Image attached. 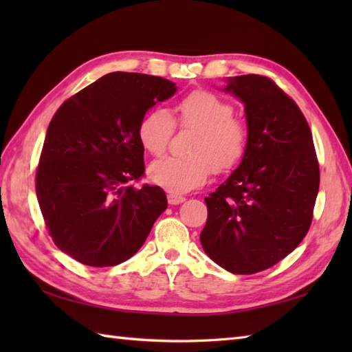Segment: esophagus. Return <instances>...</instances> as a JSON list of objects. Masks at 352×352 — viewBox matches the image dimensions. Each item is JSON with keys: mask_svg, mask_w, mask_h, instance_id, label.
<instances>
[{"mask_svg": "<svg viewBox=\"0 0 352 352\" xmlns=\"http://www.w3.org/2000/svg\"><path fill=\"white\" fill-rule=\"evenodd\" d=\"M184 201H186V198L182 197V195H174V193H169V195H168V203L170 206L182 204V203H184Z\"/></svg>", "mask_w": 352, "mask_h": 352, "instance_id": "obj_1", "label": "esophagus"}]
</instances>
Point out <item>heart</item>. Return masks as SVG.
Segmentation results:
<instances>
[{
	"instance_id": "heart-1",
	"label": "heart",
	"mask_w": 352,
	"mask_h": 352,
	"mask_svg": "<svg viewBox=\"0 0 352 352\" xmlns=\"http://www.w3.org/2000/svg\"><path fill=\"white\" fill-rule=\"evenodd\" d=\"M230 102L207 91H193L177 104L175 121L163 109H153L139 124V140L149 154L162 155L169 145L177 122L182 129L197 130L190 142V157L154 162L148 177L169 193L182 195L206 184L212 174L233 169L242 160L248 144L246 125L233 116Z\"/></svg>"
}]
</instances>
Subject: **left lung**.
<instances>
[{
  "label": "left lung",
  "instance_id": "8db88e82",
  "mask_svg": "<svg viewBox=\"0 0 352 352\" xmlns=\"http://www.w3.org/2000/svg\"><path fill=\"white\" fill-rule=\"evenodd\" d=\"M223 92L245 107L248 144L239 166L206 198L199 241L231 274H256L301 243L319 190V164L300 107L271 78H227Z\"/></svg>",
  "mask_w": 352,
  "mask_h": 352
}]
</instances>
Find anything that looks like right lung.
Returning <instances> with one entry per match:
<instances>
[{"instance_id":"1","label":"right lung","mask_w":352,"mask_h":352,"mask_svg":"<svg viewBox=\"0 0 352 352\" xmlns=\"http://www.w3.org/2000/svg\"><path fill=\"white\" fill-rule=\"evenodd\" d=\"M177 92L172 81L111 72L65 101L45 136L36 195L58 250L87 266L122 263L145 243L168 199L129 186L145 170L139 124Z\"/></svg>"}]
</instances>
